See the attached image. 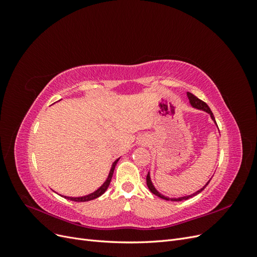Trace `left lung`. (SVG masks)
<instances>
[{
	"mask_svg": "<svg viewBox=\"0 0 257 257\" xmlns=\"http://www.w3.org/2000/svg\"><path fill=\"white\" fill-rule=\"evenodd\" d=\"M186 95H188V98H189V100H190V104H191V106H192L193 108H196V109L203 110V111H205V112L209 113V114H210V116H211L212 121L215 123V125L217 126V124H216L215 119H214V115H213V113H212L211 109H210V108H209V106H208L205 102H203V100H200L199 98H197L195 95H193L192 93H190V92L186 93ZM212 177H213V176H212ZM212 177L210 178V180H211ZM210 180H209V181H208V182H207V183H206V184H205V185L203 186V188H201L200 190L196 191L195 193L191 194V195H186V196H182V197L174 198V197H167V196H165V195H163V194H161L157 189H155V186L153 185V183H152V181H151L150 172L148 173V175H147V185H148V188H149L150 192H151L152 194H154L155 196H158V197L163 198V199H165V200H170V201H181V200H186V199H189V198H191V197H193V196H196L197 194H199L201 191H204V189H205L206 186L208 185V183L210 182Z\"/></svg>",
	"mask_w": 257,
	"mask_h": 257,
	"instance_id": "8db88e82",
	"label": "left lung"
}]
</instances>
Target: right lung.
Instances as JSON below:
<instances>
[{
    "instance_id": "add662e5",
    "label": "right lung",
    "mask_w": 257,
    "mask_h": 257,
    "mask_svg": "<svg viewBox=\"0 0 257 257\" xmlns=\"http://www.w3.org/2000/svg\"><path fill=\"white\" fill-rule=\"evenodd\" d=\"M120 160V158L116 159L111 165V168L109 170V174H108V177L105 180V182L99 186V188L94 191L93 193H90L88 194V195H84V196H79V197H71V196H64V195H61L62 197H64L68 200H73V201H89V200H92V199H95L97 197H99L100 195H103V194L106 192V190L108 189V186H109L110 184V181H111V178H112V175H113V170H114V167L116 165V163H118V161Z\"/></svg>"
}]
</instances>
